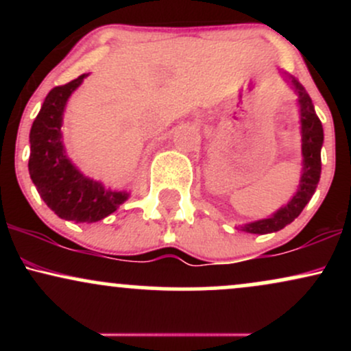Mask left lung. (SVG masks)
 I'll return each instance as SVG.
<instances>
[{"instance_id": "1", "label": "left lung", "mask_w": 351, "mask_h": 351, "mask_svg": "<svg viewBox=\"0 0 351 351\" xmlns=\"http://www.w3.org/2000/svg\"><path fill=\"white\" fill-rule=\"evenodd\" d=\"M285 82L297 95V104H299L300 112V135H302V175L300 184L297 188L295 195L285 206L277 209L274 215L264 219L252 221V223L241 226V231L251 232V234H269L284 229L291 224L297 216L300 215L302 209L308 203L310 198L315 193L318 181H320L322 173V145H324V127H322L320 119L315 114L312 99L307 94L304 86L292 77L287 72H282Z\"/></svg>"}]
</instances>
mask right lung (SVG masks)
<instances>
[{
    "instance_id": "right-lung-1",
    "label": "right lung",
    "mask_w": 351,
    "mask_h": 351,
    "mask_svg": "<svg viewBox=\"0 0 351 351\" xmlns=\"http://www.w3.org/2000/svg\"><path fill=\"white\" fill-rule=\"evenodd\" d=\"M88 74L79 75L66 86L54 87L47 94L29 134L31 180L44 203L60 219L74 223H95L117 211L130 193L106 188L77 170L62 142L64 110L72 92Z\"/></svg>"
}]
</instances>
